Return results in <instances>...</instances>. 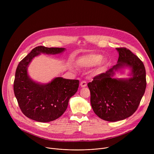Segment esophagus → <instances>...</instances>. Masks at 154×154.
<instances>
[{
  "mask_svg": "<svg viewBox=\"0 0 154 154\" xmlns=\"http://www.w3.org/2000/svg\"><path fill=\"white\" fill-rule=\"evenodd\" d=\"M86 85H87V83H86V82L85 81H82V82H81V83H80V86H81V87L84 88V87L86 86Z\"/></svg>",
  "mask_w": 154,
  "mask_h": 154,
  "instance_id": "esophagus-1",
  "label": "esophagus"
}]
</instances>
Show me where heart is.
Here are the masks:
<instances>
[{"instance_id":"heart-1","label":"heart","mask_w":154,"mask_h":154,"mask_svg":"<svg viewBox=\"0 0 154 154\" xmlns=\"http://www.w3.org/2000/svg\"><path fill=\"white\" fill-rule=\"evenodd\" d=\"M77 63L79 66L85 68H90L94 66V73L100 74L106 68L107 60L105 58H102V55L100 54H89L79 58Z\"/></svg>"}]
</instances>
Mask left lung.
Instances as JSON below:
<instances>
[{"instance_id":"obj_1","label":"left lung","mask_w":154,"mask_h":154,"mask_svg":"<svg viewBox=\"0 0 154 154\" xmlns=\"http://www.w3.org/2000/svg\"><path fill=\"white\" fill-rule=\"evenodd\" d=\"M117 64L88 83L91 104L95 114L103 120L116 122L132 115L137 109L146 88V69L139 58L126 48H116ZM128 67L129 78L116 79L115 72Z\"/></svg>"}]
</instances>
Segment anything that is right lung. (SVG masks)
I'll use <instances>...</instances> for the list:
<instances>
[{
    "label": "right lung",
    "instance_id": "add662e5",
    "mask_svg": "<svg viewBox=\"0 0 154 154\" xmlns=\"http://www.w3.org/2000/svg\"><path fill=\"white\" fill-rule=\"evenodd\" d=\"M65 48L38 46L19 63L14 81V92L19 106L27 118L48 122L60 118L67 109L70 98L78 90L79 80L55 77L47 83L34 81L28 74L32 60L41 54L56 55Z\"/></svg>",
    "mask_w": 154,
    "mask_h": 154
}]
</instances>
